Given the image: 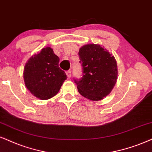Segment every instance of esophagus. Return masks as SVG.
I'll return each mask as SVG.
<instances>
[{
	"label": "esophagus",
	"mask_w": 152,
	"mask_h": 152,
	"mask_svg": "<svg viewBox=\"0 0 152 152\" xmlns=\"http://www.w3.org/2000/svg\"><path fill=\"white\" fill-rule=\"evenodd\" d=\"M66 74L67 75V77H68L69 78H70L71 76H72V72H71L70 70H69L66 72Z\"/></svg>",
	"instance_id": "obj_1"
}]
</instances>
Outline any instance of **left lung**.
<instances>
[{"label": "left lung", "instance_id": "obj_1", "mask_svg": "<svg viewBox=\"0 0 152 152\" xmlns=\"http://www.w3.org/2000/svg\"><path fill=\"white\" fill-rule=\"evenodd\" d=\"M82 77L74 78L80 95L98 101L108 95L117 79V64L114 56L102 46L88 44L78 52Z\"/></svg>", "mask_w": 152, "mask_h": 152}]
</instances>
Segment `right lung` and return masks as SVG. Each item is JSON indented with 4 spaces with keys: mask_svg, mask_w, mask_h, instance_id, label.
<instances>
[{
    "mask_svg": "<svg viewBox=\"0 0 152 152\" xmlns=\"http://www.w3.org/2000/svg\"><path fill=\"white\" fill-rule=\"evenodd\" d=\"M59 57L50 47L34 55L25 65L24 79L28 90L38 98L48 99L58 93L67 78L59 67Z\"/></svg>",
    "mask_w": 152,
    "mask_h": 152,
    "instance_id": "1",
    "label": "right lung"
}]
</instances>
